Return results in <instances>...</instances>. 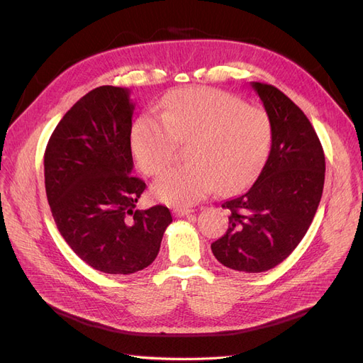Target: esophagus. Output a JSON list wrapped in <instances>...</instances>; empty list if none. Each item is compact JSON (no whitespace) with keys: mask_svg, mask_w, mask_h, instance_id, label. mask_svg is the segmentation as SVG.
I'll return each instance as SVG.
<instances>
[{"mask_svg":"<svg viewBox=\"0 0 363 363\" xmlns=\"http://www.w3.org/2000/svg\"><path fill=\"white\" fill-rule=\"evenodd\" d=\"M192 212L194 211H192V208H189V207H175L174 208V215L175 216H184V215H189Z\"/></svg>","mask_w":363,"mask_h":363,"instance_id":"1","label":"esophagus"}]
</instances>
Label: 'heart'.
Returning a JSON list of instances; mask_svg holds the SVG:
<instances>
[{
	"label": "heart",
	"instance_id": "heart-1",
	"mask_svg": "<svg viewBox=\"0 0 363 363\" xmlns=\"http://www.w3.org/2000/svg\"><path fill=\"white\" fill-rule=\"evenodd\" d=\"M160 107V116L145 113L136 119L131 148L142 172L159 175L174 160L179 142H188L189 162L155 183L162 201L189 206L216 186L221 194H233L265 163L272 125L263 108L211 87L175 91Z\"/></svg>",
	"mask_w": 363,
	"mask_h": 363
}]
</instances>
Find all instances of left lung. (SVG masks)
Returning a JSON list of instances; mask_svg holds the SVG:
<instances>
[{"label": "left lung", "instance_id": "8db88e82", "mask_svg": "<svg viewBox=\"0 0 363 363\" xmlns=\"http://www.w3.org/2000/svg\"><path fill=\"white\" fill-rule=\"evenodd\" d=\"M271 119L268 160L251 188L223 203L228 228L212 244L213 256L238 272L277 267L296 248L320 206L324 150L311 121L276 86L252 83Z\"/></svg>", "mask_w": 363, "mask_h": 363}]
</instances>
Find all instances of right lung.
Wrapping results in <instances>:
<instances>
[{
	"label": "right lung",
	"mask_w": 363,
	"mask_h": 363,
	"mask_svg": "<svg viewBox=\"0 0 363 363\" xmlns=\"http://www.w3.org/2000/svg\"><path fill=\"white\" fill-rule=\"evenodd\" d=\"M133 111L128 89L96 87L65 113L43 157L60 235L87 265L116 276L151 265L172 223L164 206L135 208L147 184L131 174Z\"/></svg>",
	"instance_id": "1"
}]
</instances>
